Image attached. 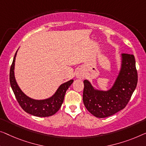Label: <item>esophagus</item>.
Listing matches in <instances>:
<instances>
[{"label":"esophagus","instance_id":"1","mask_svg":"<svg viewBox=\"0 0 146 146\" xmlns=\"http://www.w3.org/2000/svg\"><path fill=\"white\" fill-rule=\"evenodd\" d=\"M76 77L79 79H82L84 77V74L82 71H78L77 73H76Z\"/></svg>","mask_w":146,"mask_h":146}]
</instances>
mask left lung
Wrapping results in <instances>:
<instances>
[{
  "label": "left lung",
  "mask_w": 146,
  "mask_h": 146,
  "mask_svg": "<svg viewBox=\"0 0 146 146\" xmlns=\"http://www.w3.org/2000/svg\"><path fill=\"white\" fill-rule=\"evenodd\" d=\"M138 82V73L134 55L121 54V65L113 85L108 90H97L84 80L83 100L87 110L94 116L105 118L126 107Z\"/></svg>",
  "instance_id": "1"
}]
</instances>
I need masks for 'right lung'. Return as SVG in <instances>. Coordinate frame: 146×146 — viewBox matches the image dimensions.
<instances>
[{
  "label": "right lung",
  "mask_w": 146,
  "mask_h": 146,
  "mask_svg": "<svg viewBox=\"0 0 146 146\" xmlns=\"http://www.w3.org/2000/svg\"><path fill=\"white\" fill-rule=\"evenodd\" d=\"M17 52V50L15 54L12 64L10 67V82L19 106L25 112L34 116L45 117L54 115L62 106L66 91L73 82V80H70L61 84L55 94L48 98L44 100L31 98L22 92L15 79L14 66Z\"/></svg>",
  "instance_id": "add662e5"
}]
</instances>
